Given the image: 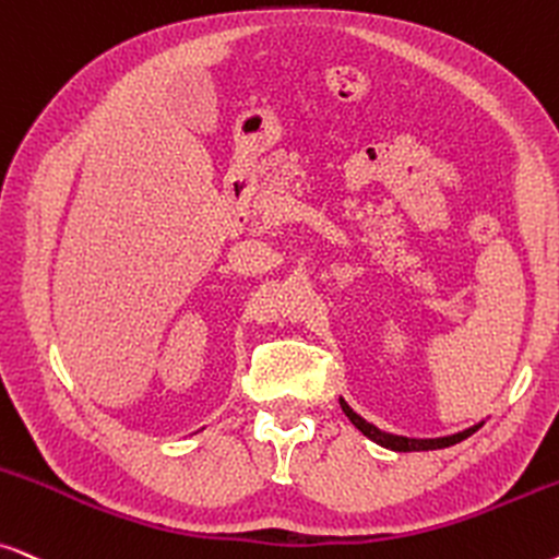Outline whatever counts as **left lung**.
<instances>
[{
	"mask_svg": "<svg viewBox=\"0 0 559 559\" xmlns=\"http://www.w3.org/2000/svg\"><path fill=\"white\" fill-rule=\"evenodd\" d=\"M338 403H342V411L346 413V418L357 426V429L365 433L367 439H372L374 444L385 447V449H393V452H429V449H444V447H452V444H460L462 439L473 437V433L480 429L483 424L473 426V429H465L460 433H452V437H439V439H411V437H397V433H388L382 429H377L374 424L365 421V418L359 416V413H354L349 408V403L344 401V397H338Z\"/></svg>",
	"mask_w": 559,
	"mask_h": 559,
	"instance_id": "8db88e82",
	"label": "left lung"
}]
</instances>
